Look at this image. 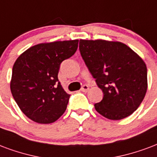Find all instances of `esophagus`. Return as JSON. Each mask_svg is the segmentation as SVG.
<instances>
[{
  "mask_svg": "<svg viewBox=\"0 0 157 157\" xmlns=\"http://www.w3.org/2000/svg\"><path fill=\"white\" fill-rule=\"evenodd\" d=\"M88 90H89V86H88L87 85H84V86H82V87L81 88V90L83 91V92H86V91H88Z\"/></svg>",
  "mask_w": 157,
  "mask_h": 157,
  "instance_id": "esophagus-1",
  "label": "esophagus"
}]
</instances>
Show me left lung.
I'll list each match as a JSON object with an SVG mask.
<instances>
[{"label": "left lung", "mask_w": 157, "mask_h": 157, "mask_svg": "<svg viewBox=\"0 0 157 157\" xmlns=\"http://www.w3.org/2000/svg\"><path fill=\"white\" fill-rule=\"evenodd\" d=\"M79 50L104 94L101 101L94 105L96 111L110 120L132 115L147 93V69L143 60L118 41L80 40Z\"/></svg>", "instance_id": "1"}]
</instances>
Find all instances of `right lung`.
<instances>
[{
  "mask_svg": "<svg viewBox=\"0 0 157 157\" xmlns=\"http://www.w3.org/2000/svg\"><path fill=\"white\" fill-rule=\"evenodd\" d=\"M78 40L41 43L17 58L12 68L10 90L17 105L35 122L49 124L63 115L69 101L58 80L60 65L72 56Z\"/></svg>",
  "mask_w": 157,
  "mask_h": 157,
  "instance_id": "right-lung-1",
  "label": "right lung"
}]
</instances>
